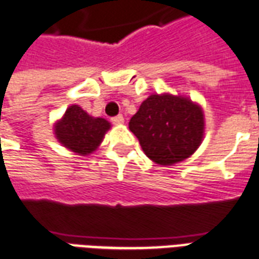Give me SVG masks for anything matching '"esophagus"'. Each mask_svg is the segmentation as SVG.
<instances>
[{
	"mask_svg": "<svg viewBox=\"0 0 259 259\" xmlns=\"http://www.w3.org/2000/svg\"><path fill=\"white\" fill-rule=\"evenodd\" d=\"M112 123L115 124V125H121L124 123V117L121 115L115 116V117H112Z\"/></svg>",
	"mask_w": 259,
	"mask_h": 259,
	"instance_id": "obj_1",
	"label": "esophagus"
}]
</instances>
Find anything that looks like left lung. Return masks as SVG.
I'll return each instance as SVG.
<instances>
[{"label": "left lung", "instance_id": "left-lung-1", "mask_svg": "<svg viewBox=\"0 0 259 259\" xmlns=\"http://www.w3.org/2000/svg\"><path fill=\"white\" fill-rule=\"evenodd\" d=\"M130 130L152 162L176 165L200 147L205 131L204 111L185 96L151 94L131 117Z\"/></svg>", "mask_w": 259, "mask_h": 259}]
</instances>
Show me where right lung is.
<instances>
[{
  "instance_id": "add662e5",
  "label": "right lung",
  "mask_w": 259,
  "mask_h": 259,
  "mask_svg": "<svg viewBox=\"0 0 259 259\" xmlns=\"http://www.w3.org/2000/svg\"><path fill=\"white\" fill-rule=\"evenodd\" d=\"M111 123L102 117H93L79 105H70L65 115L54 124L58 142L78 155H90L100 147Z\"/></svg>"
}]
</instances>
